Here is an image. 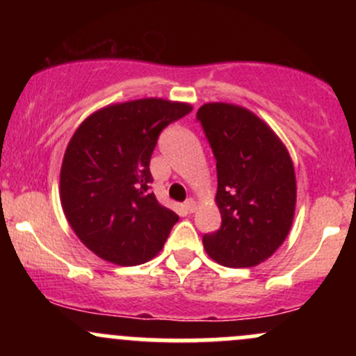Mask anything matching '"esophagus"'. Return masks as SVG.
<instances>
[{
  "mask_svg": "<svg viewBox=\"0 0 356 356\" xmlns=\"http://www.w3.org/2000/svg\"><path fill=\"white\" fill-rule=\"evenodd\" d=\"M184 207H186V211H187V212H194V211H195V207H197V206H195V201H194V199H187V201L184 202Z\"/></svg>",
  "mask_w": 356,
  "mask_h": 356,
  "instance_id": "34e87169",
  "label": "esophagus"
}]
</instances>
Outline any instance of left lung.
<instances>
[{
    "instance_id": "8db88e82",
    "label": "left lung",
    "mask_w": 356,
    "mask_h": 356,
    "mask_svg": "<svg viewBox=\"0 0 356 356\" xmlns=\"http://www.w3.org/2000/svg\"><path fill=\"white\" fill-rule=\"evenodd\" d=\"M218 169L220 229L204 234L216 263L257 266L275 254L291 229L296 175L288 149L266 122L234 104L212 102L197 110Z\"/></svg>"
}]
</instances>
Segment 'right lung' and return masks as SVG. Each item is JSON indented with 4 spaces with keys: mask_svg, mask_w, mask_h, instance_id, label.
<instances>
[{
    "mask_svg": "<svg viewBox=\"0 0 356 356\" xmlns=\"http://www.w3.org/2000/svg\"><path fill=\"white\" fill-rule=\"evenodd\" d=\"M189 104L140 99L112 104L81 122L60 170V201L81 243L102 259L137 266L159 254L179 220L150 192L159 134Z\"/></svg>",
    "mask_w": 356,
    "mask_h": 356,
    "instance_id": "right-lung-1",
    "label": "right lung"
}]
</instances>
